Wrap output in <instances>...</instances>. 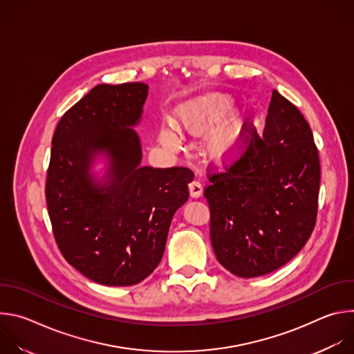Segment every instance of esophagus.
I'll use <instances>...</instances> for the list:
<instances>
[{
	"instance_id": "obj_1",
	"label": "esophagus",
	"mask_w": 354,
	"mask_h": 354,
	"mask_svg": "<svg viewBox=\"0 0 354 354\" xmlns=\"http://www.w3.org/2000/svg\"><path fill=\"white\" fill-rule=\"evenodd\" d=\"M189 192H190L192 197H198V196H201V193H203V186H201V183L198 180L193 179L189 183Z\"/></svg>"
}]
</instances>
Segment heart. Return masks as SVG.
<instances>
[{"instance_id": "obj_1", "label": "heart", "mask_w": 354, "mask_h": 354, "mask_svg": "<svg viewBox=\"0 0 354 354\" xmlns=\"http://www.w3.org/2000/svg\"><path fill=\"white\" fill-rule=\"evenodd\" d=\"M231 106L232 97L230 95L210 92L185 105L178 113V120L185 130L200 133L218 123ZM243 124V116L239 112H235L213 131L210 137V148L214 156L223 157L238 145ZM161 138L168 145H176L179 142V136L174 129H164L161 131Z\"/></svg>"}]
</instances>
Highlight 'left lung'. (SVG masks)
<instances>
[{
  "label": "left lung",
  "instance_id": "left-lung-1",
  "mask_svg": "<svg viewBox=\"0 0 354 354\" xmlns=\"http://www.w3.org/2000/svg\"><path fill=\"white\" fill-rule=\"evenodd\" d=\"M246 133L241 156L210 174L205 197L217 261L249 279L286 265L311 236L321 167L308 122L276 89L263 133L254 124Z\"/></svg>",
  "mask_w": 354,
  "mask_h": 354
}]
</instances>
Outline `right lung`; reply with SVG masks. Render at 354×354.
Returning <instances> with one entry per match:
<instances>
[{"label":"right lung","instance_id":"right-lung-1","mask_svg":"<svg viewBox=\"0 0 354 354\" xmlns=\"http://www.w3.org/2000/svg\"><path fill=\"white\" fill-rule=\"evenodd\" d=\"M148 85L92 88L60 119L52 140L46 205L64 259L92 281L133 286L160 265L175 212L189 197L186 167H140L136 131ZM111 158L110 182L93 183L95 153Z\"/></svg>","mask_w":354,"mask_h":354}]
</instances>
